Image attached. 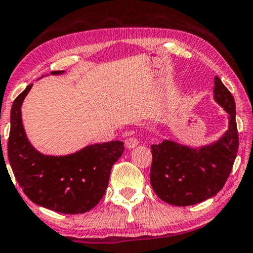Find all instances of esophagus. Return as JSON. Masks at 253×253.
Wrapping results in <instances>:
<instances>
[{
	"label": "esophagus",
	"instance_id": "esophagus-1",
	"mask_svg": "<svg viewBox=\"0 0 253 253\" xmlns=\"http://www.w3.org/2000/svg\"><path fill=\"white\" fill-rule=\"evenodd\" d=\"M137 145H138V140L134 137H129L126 140V147L129 148V150H131V148H134Z\"/></svg>",
	"mask_w": 253,
	"mask_h": 253
}]
</instances>
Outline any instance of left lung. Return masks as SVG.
<instances>
[{"instance_id": "obj_1", "label": "left lung", "mask_w": 253, "mask_h": 253, "mask_svg": "<svg viewBox=\"0 0 253 253\" xmlns=\"http://www.w3.org/2000/svg\"><path fill=\"white\" fill-rule=\"evenodd\" d=\"M213 98L228 114V130L219 139L200 147L169 139L151 146V185L159 198L170 205L202 203L215 196L229 177L238 151L236 106L217 76Z\"/></svg>"}]
</instances>
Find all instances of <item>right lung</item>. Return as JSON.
<instances>
[{
  "instance_id": "obj_1",
  "label": "right lung",
  "mask_w": 253,
  "mask_h": 253,
  "mask_svg": "<svg viewBox=\"0 0 253 253\" xmlns=\"http://www.w3.org/2000/svg\"><path fill=\"white\" fill-rule=\"evenodd\" d=\"M53 71L50 75H62ZM33 84L17 96L10 114L8 158L25 195L37 205L63 214L88 212L105 195L113 165L124 152V143L93 144L75 153L48 155L37 150L26 136L22 105Z\"/></svg>"
}]
</instances>
